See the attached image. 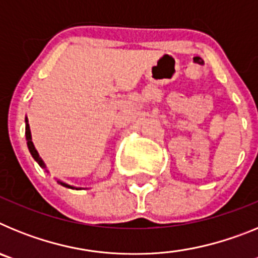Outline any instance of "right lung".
<instances>
[{
	"instance_id": "1",
	"label": "right lung",
	"mask_w": 258,
	"mask_h": 258,
	"mask_svg": "<svg viewBox=\"0 0 258 258\" xmlns=\"http://www.w3.org/2000/svg\"><path fill=\"white\" fill-rule=\"evenodd\" d=\"M26 140H27V146H28V150L29 152H31L32 157L35 159L36 163L38 164V165L42 168V169L45 170L46 173H49V170H47V166L46 164H45V161L41 159V156L38 155L37 150L35 149V145H33V142H32V134H31V129H29V124H28V118L26 117ZM56 179V178H55ZM56 182H58L59 184H61V186H64V187L67 188H72V190H81V187H76V186H72V184H68L66 183V182H61L59 181V179H56Z\"/></svg>"
}]
</instances>
